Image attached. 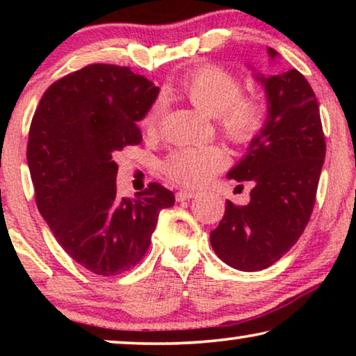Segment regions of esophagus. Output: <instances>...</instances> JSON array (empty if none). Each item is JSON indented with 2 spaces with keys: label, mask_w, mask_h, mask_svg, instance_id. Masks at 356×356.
<instances>
[{
  "label": "esophagus",
  "mask_w": 356,
  "mask_h": 356,
  "mask_svg": "<svg viewBox=\"0 0 356 356\" xmlns=\"http://www.w3.org/2000/svg\"><path fill=\"white\" fill-rule=\"evenodd\" d=\"M194 197L193 191H186V189H181V191L177 193V201L183 202V201H189V199Z\"/></svg>",
  "instance_id": "esophagus-1"
}]
</instances>
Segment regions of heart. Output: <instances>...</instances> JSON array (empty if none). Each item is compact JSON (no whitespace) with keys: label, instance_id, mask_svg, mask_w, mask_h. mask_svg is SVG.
I'll list each match as a JSON object with an SVG mask.
<instances>
[{"label":"heart","instance_id":"1","mask_svg":"<svg viewBox=\"0 0 356 356\" xmlns=\"http://www.w3.org/2000/svg\"><path fill=\"white\" fill-rule=\"evenodd\" d=\"M178 92L194 108L217 118L222 133L235 143H248L264 123V105L252 97H240L241 84L235 76L217 66H204L178 82ZM162 102H155L143 120V128L155 133L162 118ZM227 163L217 147H179L165 159L163 172L183 186H202Z\"/></svg>","mask_w":356,"mask_h":356}]
</instances>
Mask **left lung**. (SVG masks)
Here are the masks:
<instances>
[{
	"label": "left lung",
	"instance_id": "8db88e82",
	"mask_svg": "<svg viewBox=\"0 0 356 356\" xmlns=\"http://www.w3.org/2000/svg\"><path fill=\"white\" fill-rule=\"evenodd\" d=\"M274 61L279 53L267 48ZM254 79L264 87L267 116L259 134L227 177L251 181V201H227L225 216L211 232L216 254L238 270H262L280 259L308 225L316 201L325 143L319 105L296 70Z\"/></svg>",
	"mask_w": 356,
	"mask_h": 356
}]
</instances>
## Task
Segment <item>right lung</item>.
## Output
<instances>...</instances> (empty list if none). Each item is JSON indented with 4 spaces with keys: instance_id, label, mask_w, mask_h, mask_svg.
I'll use <instances>...</instances> for the list:
<instances>
[{
    "instance_id": "1",
    "label": "right lung",
    "mask_w": 356,
    "mask_h": 356,
    "mask_svg": "<svg viewBox=\"0 0 356 356\" xmlns=\"http://www.w3.org/2000/svg\"><path fill=\"white\" fill-rule=\"evenodd\" d=\"M159 87L129 67L89 65L48 87L27 143L35 202L63 250L97 275L143 259L162 209L175 196L150 183L136 199L116 196L115 150L138 145V121Z\"/></svg>"
}]
</instances>
